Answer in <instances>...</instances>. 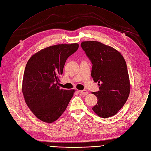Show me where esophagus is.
Returning <instances> with one entry per match:
<instances>
[{"label":"esophagus","mask_w":151,"mask_h":151,"mask_svg":"<svg viewBox=\"0 0 151 151\" xmlns=\"http://www.w3.org/2000/svg\"><path fill=\"white\" fill-rule=\"evenodd\" d=\"M79 93H80V94L81 95H84V96H86L88 94V91L86 89H84V90H80L79 91Z\"/></svg>","instance_id":"1"}]
</instances>
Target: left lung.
<instances>
[{"instance_id": "1", "label": "left lung", "mask_w": 151, "mask_h": 151, "mask_svg": "<svg viewBox=\"0 0 151 151\" xmlns=\"http://www.w3.org/2000/svg\"><path fill=\"white\" fill-rule=\"evenodd\" d=\"M81 46L92 63L91 76L99 91L93 93L98 101L92 109L100 117L115 115L127 102L130 91L127 66L119 52L97 41L82 42Z\"/></svg>"}]
</instances>
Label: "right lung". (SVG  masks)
<instances>
[{"label":"right lung","mask_w":151,"mask_h":151,"mask_svg":"<svg viewBox=\"0 0 151 151\" xmlns=\"http://www.w3.org/2000/svg\"><path fill=\"white\" fill-rule=\"evenodd\" d=\"M77 43L58 44L42 49L26 65L22 92L27 106L44 122L57 120L67 109L75 90L58 86L67 58L78 50Z\"/></svg>","instance_id":"add662e5"}]
</instances>
